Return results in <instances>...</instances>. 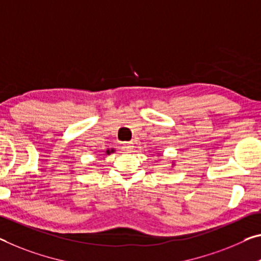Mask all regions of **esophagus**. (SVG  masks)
Instances as JSON below:
<instances>
[{"mask_svg":"<svg viewBox=\"0 0 261 261\" xmlns=\"http://www.w3.org/2000/svg\"><path fill=\"white\" fill-rule=\"evenodd\" d=\"M133 144H134L133 142H125V144H123V148H125L127 151H132L134 148Z\"/></svg>","mask_w":261,"mask_h":261,"instance_id":"esophagus-1","label":"esophagus"}]
</instances>
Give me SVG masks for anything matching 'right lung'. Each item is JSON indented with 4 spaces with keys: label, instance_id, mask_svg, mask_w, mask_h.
I'll use <instances>...</instances> for the list:
<instances>
[{
    "label": "right lung",
    "instance_id": "1",
    "mask_svg": "<svg viewBox=\"0 0 261 261\" xmlns=\"http://www.w3.org/2000/svg\"><path fill=\"white\" fill-rule=\"evenodd\" d=\"M114 151H115V150H114V148H112L111 150H110V149H107V150H106V154H107V155H110L111 153H114Z\"/></svg>",
    "mask_w": 261,
    "mask_h": 261
}]
</instances>
